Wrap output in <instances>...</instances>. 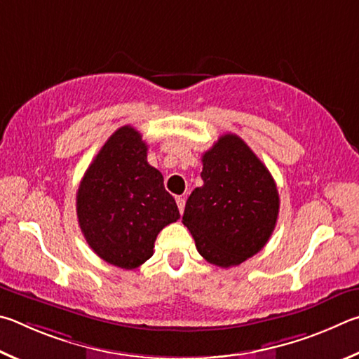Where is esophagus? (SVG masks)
<instances>
[{
	"instance_id": "34e87169",
	"label": "esophagus",
	"mask_w": 359,
	"mask_h": 359,
	"mask_svg": "<svg viewBox=\"0 0 359 359\" xmlns=\"http://www.w3.org/2000/svg\"><path fill=\"white\" fill-rule=\"evenodd\" d=\"M176 205H178L180 212L184 211V205H186V198L184 197H176Z\"/></svg>"
}]
</instances>
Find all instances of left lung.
<instances>
[{
  "label": "left lung",
  "instance_id": "8db88e82",
  "mask_svg": "<svg viewBox=\"0 0 359 359\" xmlns=\"http://www.w3.org/2000/svg\"><path fill=\"white\" fill-rule=\"evenodd\" d=\"M202 162L203 186L187 198L183 224L206 262L236 266L262 250L274 231L278 187L269 170L235 134L219 137Z\"/></svg>",
  "mask_w": 359,
  "mask_h": 359
}]
</instances>
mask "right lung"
Listing matches in <instances>:
<instances>
[{"mask_svg": "<svg viewBox=\"0 0 359 359\" xmlns=\"http://www.w3.org/2000/svg\"><path fill=\"white\" fill-rule=\"evenodd\" d=\"M147 151L140 132L123 126L100 148L77 191V217L86 243L100 259L124 269L147 262L159 231L180 219Z\"/></svg>", "mask_w": 359, "mask_h": 359, "instance_id": "right-lung-1", "label": "right lung"}]
</instances>
